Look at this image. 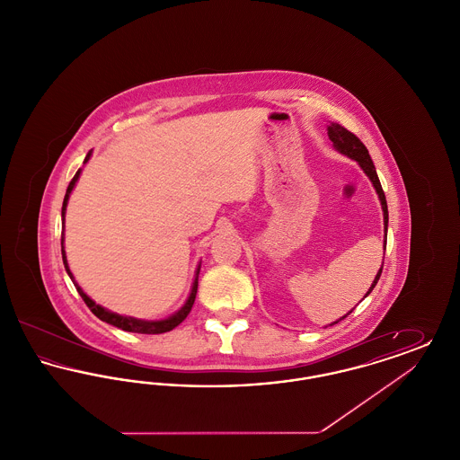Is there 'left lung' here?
<instances>
[{
    "label": "left lung",
    "instance_id": "1",
    "mask_svg": "<svg viewBox=\"0 0 460 460\" xmlns=\"http://www.w3.org/2000/svg\"><path fill=\"white\" fill-rule=\"evenodd\" d=\"M328 136L338 152L349 155L350 158L357 160L358 165L364 169V172L369 175V179H371L372 184H374V188H376V191H377V195H379V199H381V207H383V216H385V250H386L388 205H386V197H385V191H383V188H381V182H379V177H377V172H376V167H374V164H372L371 155L367 152V148L364 146V143H362L353 132L345 129V128L340 126V124H331L328 128ZM381 272H383V265H381L379 272L376 274L374 283L371 285V289L367 291V295L374 289V286L377 285V281H379V278H381ZM367 295H366V296H367ZM349 314H351V310ZM349 314H347V315H349ZM347 315H343L341 319H345ZM341 319H340V321H341ZM340 321H336L334 324H338Z\"/></svg>",
    "mask_w": 460,
    "mask_h": 460
}]
</instances>
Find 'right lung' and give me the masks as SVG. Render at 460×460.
Here are the masks:
<instances>
[{"mask_svg": "<svg viewBox=\"0 0 460 460\" xmlns=\"http://www.w3.org/2000/svg\"><path fill=\"white\" fill-rule=\"evenodd\" d=\"M89 156H91V152L86 155V158H84V164L88 162ZM79 174H81V169L75 172V175L72 177V181L68 182V188H66V198H64V207H62V220L66 217V201H68V197H70V191H72V188L75 186V182H77V179H79ZM64 224V222H62ZM62 259H64V263H66V270L68 272V276H70V279H72V283L74 286L77 288V291H79V295L83 296V300H84V304L89 306V310L98 317V319H102L103 323H109L111 326H115V328L124 329V331H129V332H141V334H160V332H167V331H172L175 326H179L186 317H188V314L191 312V306L195 304V298H197V289H198V272H199V269H198L197 272V279H195V283H193V288H191V295H190V298H188V302L184 304V306L179 310V312H175L174 315H171L169 319H164V321H141V319H134V317H126V315H119V314H113V312H109L107 308H103V306L96 305L91 298H89L88 295L77 286V283L74 281V276H72V272H70V269H68V265H66V250H64V236H62Z\"/></svg>", "mask_w": 460, "mask_h": 460, "instance_id": "right-lung-1", "label": "right lung"}]
</instances>
